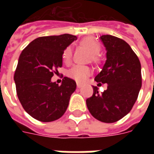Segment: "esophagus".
Here are the masks:
<instances>
[{"mask_svg":"<svg viewBox=\"0 0 154 154\" xmlns=\"http://www.w3.org/2000/svg\"><path fill=\"white\" fill-rule=\"evenodd\" d=\"M77 88H82V84H81V83H79V82H77Z\"/></svg>","mask_w":154,"mask_h":154,"instance_id":"34e87169","label":"esophagus"}]
</instances>
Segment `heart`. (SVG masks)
<instances>
[{"instance_id":"b5f03b06","label":"heart","mask_w":154,"mask_h":154,"mask_svg":"<svg viewBox=\"0 0 154 154\" xmlns=\"http://www.w3.org/2000/svg\"><path fill=\"white\" fill-rule=\"evenodd\" d=\"M81 45L89 49L91 53L93 60L97 59V54L101 50V45L94 37H86L81 41ZM72 58V48L71 46L66 47L62 53V59L65 63H69ZM92 69L89 66L83 65H76L72 66L67 72V75L70 78L75 80L77 82H84L91 75Z\"/></svg>"}]
</instances>
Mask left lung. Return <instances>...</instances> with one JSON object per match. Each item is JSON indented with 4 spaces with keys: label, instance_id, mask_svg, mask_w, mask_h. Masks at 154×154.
Instances as JSON below:
<instances>
[{
    "label": "left lung",
    "instance_id": "left-lung-1",
    "mask_svg": "<svg viewBox=\"0 0 154 154\" xmlns=\"http://www.w3.org/2000/svg\"><path fill=\"white\" fill-rule=\"evenodd\" d=\"M101 40L106 48L107 60L95 81L107 83V89L94 94L86 100L88 109L100 122L113 123L130 112L141 87V63L137 56L124 40L103 35Z\"/></svg>",
    "mask_w": 154,
    "mask_h": 154
}]
</instances>
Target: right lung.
<instances>
[{"label": "right lung", "mask_w": 154, "mask_h": 154, "mask_svg": "<svg viewBox=\"0 0 154 154\" xmlns=\"http://www.w3.org/2000/svg\"><path fill=\"white\" fill-rule=\"evenodd\" d=\"M77 37L71 34L40 37L21 52L14 73L18 99L24 109L40 122H53L67 109L77 85L64 77L60 85L52 82L62 66V53Z\"/></svg>", "instance_id": "right-lung-1"}]
</instances>
